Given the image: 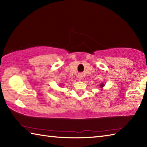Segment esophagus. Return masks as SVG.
<instances>
[{"mask_svg":"<svg viewBox=\"0 0 147 147\" xmlns=\"http://www.w3.org/2000/svg\"><path fill=\"white\" fill-rule=\"evenodd\" d=\"M79 78H80V80H82V79L83 78V76L81 75V74H80V75H79Z\"/></svg>","mask_w":147,"mask_h":147,"instance_id":"34e87169","label":"esophagus"}]
</instances>
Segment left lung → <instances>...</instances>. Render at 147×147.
<instances>
[{
	"label": "left lung",
	"mask_w": 147,
	"mask_h": 147,
	"mask_svg": "<svg viewBox=\"0 0 147 147\" xmlns=\"http://www.w3.org/2000/svg\"><path fill=\"white\" fill-rule=\"evenodd\" d=\"M105 86V85H104V83H101L100 85V87L101 88H102V87H103V86Z\"/></svg>",
	"instance_id": "left-lung-1"
}]
</instances>
